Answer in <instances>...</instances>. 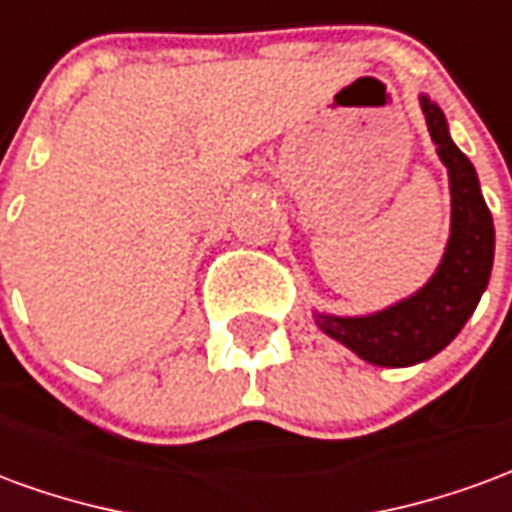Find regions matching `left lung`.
I'll return each mask as SVG.
<instances>
[{"label":"left lung","mask_w":512,"mask_h":512,"mask_svg":"<svg viewBox=\"0 0 512 512\" xmlns=\"http://www.w3.org/2000/svg\"><path fill=\"white\" fill-rule=\"evenodd\" d=\"M436 153L447 167L452 194L450 241L436 274L414 296L373 315H315L321 332L378 367L419 365L455 340L472 318L494 266V219L483 200L472 161L455 147L447 117L428 95H419Z\"/></svg>","instance_id":"8db88e82"}]
</instances>
